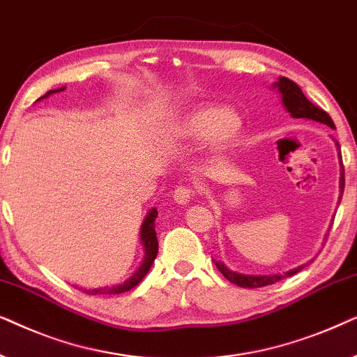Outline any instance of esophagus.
<instances>
[{"instance_id":"esophagus-1","label":"esophagus","mask_w":357,"mask_h":357,"mask_svg":"<svg viewBox=\"0 0 357 357\" xmlns=\"http://www.w3.org/2000/svg\"><path fill=\"white\" fill-rule=\"evenodd\" d=\"M192 196H194L192 189L188 186H178L174 189V194H173L174 202L179 204V206H188L189 201L192 199Z\"/></svg>"}]
</instances>
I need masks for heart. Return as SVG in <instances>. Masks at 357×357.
<instances>
[{
	"instance_id": "1",
	"label": "heart",
	"mask_w": 357,
	"mask_h": 357,
	"mask_svg": "<svg viewBox=\"0 0 357 357\" xmlns=\"http://www.w3.org/2000/svg\"><path fill=\"white\" fill-rule=\"evenodd\" d=\"M243 129L241 116L231 107L204 106L183 114L166 132L171 144L204 140L212 151H223L238 140Z\"/></svg>"
}]
</instances>
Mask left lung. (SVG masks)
<instances>
[{"label": "left lung", "mask_w": 357, "mask_h": 357, "mask_svg": "<svg viewBox=\"0 0 357 357\" xmlns=\"http://www.w3.org/2000/svg\"><path fill=\"white\" fill-rule=\"evenodd\" d=\"M274 89H278V93L281 94V101L282 106L286 107V111L291 114V117L294 119H307V121H315L320 123H325V126L335 129V123L331 121V117L323 111V109L317 107L315 104H312L308 99L305 98V94L302 93V89L298 88L297 83H294L292 79L286 78V76H279V82H275L273 84ZM336 150H338V156H340V169H341V176H340V201L343 197V191H344V166H343V160H341V150H340V144L336 142ZM217 266V269L225 275V278L230 281L231 284H236V286L245 287V289H256V287H264V286H271V284L281 281V279H286L289 275L297 274L298 271H302L305 266L308 264H302L297 266V268L289 269L287 273L282 274H266V275H255V274H240L236 271H230L225 264L220 263V261H213Z\"/></svg>", "instance_id": "1"}]
</instances>
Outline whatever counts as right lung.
<instances>
[{
	"instance_id": "add662e5",
	"label": "right lung",
	"mask_w": 357,
	"mask_h": 357,
	"mask_svg": "<svg viewBox=\"0 0 357 357\" xmlns=\"http://www.w3.org/2000/svg\"><path fill=\"white\" fill-rule=\"evenodd\" d=\"M65 86L61 88H56V89H50L49 93H45L44 96L37 99V101H40V99H45L49 98L50 94H55V93H60L63 91ZM158 217V211L156 208H150V212L146 213L144 223H142V228H140V241L142 245H144V250H145V258L142 261L140 268L135 271L134 274L130 275L127 281H123L122 284H116V286H111V287H96V289H83L86 294H91V296H99V294H122V292H127L130 291V289H134L135 286H139L142 282V279L145 278L146 274H149V271L151 268V264H153V261L156 258V255H158V238H156V231H155V218Z\"/></svg>"
}]
</instances>
